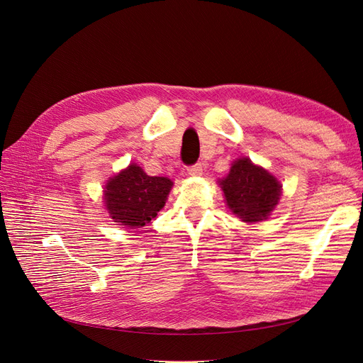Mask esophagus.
I'll return each instance as SVG.
<instances>
[{
    "mask_svg": "<svg viewBox=\"0 0 363 363\" xmlns=\"http://www.w3.org/2000/svg\"><path fill=\"white\" fill-rule=\"evenodd\" d=\"M186 172H189V174H191V177H200V174L203 173V166L202 163H196L193 166L186 167Z\"/></svg>",
    "mask_w": 363,
    "mask_h": 363,
    "instance_id": "34e87169",
    "label": "esophagus"
}]
</instances>
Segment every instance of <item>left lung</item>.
Segmentation results:
<instances>
[{
	"label": "left lung",
	"mask_w": 363,
	"mask_h": 363,
	"mask_svg": "<svg viewBox=\"0 0 363 363\" xmlns=\"http://www.w3.org/2000/svg\"><path fill=\"white\" fill-rule=\"evenodd\" d=\"M220 185L233 213L248 223L267 218L281 194L277 178L248 158L235 161L229 177L221 179Z\"/></svg>",
	"instance_id": "8db88e82"
}]
</instances>
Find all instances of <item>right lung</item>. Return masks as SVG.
<instances>
[{
    "mask_svg": "<svg viewBox=\"0 0 363 363\" xmlns=\"http://www.w3.org/2000/svg\"><path fill=\"white\" fill-rule=\"evenodd\" d=\"M172 181L147 177L136 164L118 173L106 185L104 202L115 223L125 227H143L164 206Z\"/></svg>",
    "mask_w": 363,
    "mask_h": 363,
    "instance_id": "right-lung-1",
    "label": "right lung"
}]
</instances>
